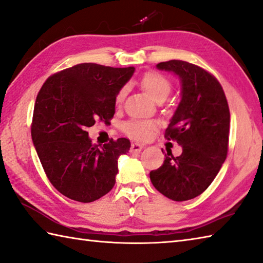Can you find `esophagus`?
<instances>
[{"label": "esophagus", "mask_w": 263, "mask_h": 263, "mask_svg": "<svg viewBox=\"0 0 263 263\" xmlns=\"http://www.w3.org/2000/svg\"><path fill=\"white\" fill-rule=\"evenodd\" d=\"M142 148H143L142 144H138V143H133L132 146H130V152L138 153V152L142 151Z\"/></svg>", "instance_id": "34e87169"}]
</instances>
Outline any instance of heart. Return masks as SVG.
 <instances>
[{
    "mask_svg": "<svg viewBox=\"0 0 263 263\" xmlns=\"http://www.w3.org/2000/svg\"><path fill=\"white\" fill-rule=\"evenodd\" d=\"M141 86L147 92L152 100L158 103H161L170 96L172 91V82L166 77L160 73L150 72L146 73L141 80ZM126 96V89L122 88L118 91L116 96V104L121 105ZM156 123L148 120H141V119H130L123 123L122 129L128 136L135 140H146L151 136L152 132L155 130Z\"/></svg>",
    "mask_w": 263,
    "mask_h": 263,
    "instance_id": "heart-1",
    "label": "heart"
}]
</instances>
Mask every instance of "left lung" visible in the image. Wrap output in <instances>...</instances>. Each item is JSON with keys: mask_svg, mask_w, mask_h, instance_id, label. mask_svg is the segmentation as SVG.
<instances>
[{"mask_svg": "<svg viewBox=\"0 0 263 263\" xmlns=\"http://www.w3.org/2000/svg\"><path fill=\"white\" fill-rule=\"evenodd\" d=\"M157 67L181 80V102L165 137L182 146V155L173 157L167 150L162 166L150 172V180L170 199L189 200L210 186L226 160L229 106L220 82L204 68L176 59Z\"/></svg>", "mask_w": 263, "mask_h": 263, "instance_id": "left-lung-1", "label": "left lung"}]
</instances>
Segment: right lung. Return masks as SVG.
I'll return each mask as SVG.
<instances>
[{"label": "right lung", "instance_id": "obj_1", "mask_svg": "<svg viewBox=\"0 0 263 263\" xmlns=\"http://www.w3.org/2000/svg\"><path fill=\"white\" fill-rule=\"evenodd\" d=\"M134 67L78 64L49 77L37 93L32 141L51 184L72 200L91 202L116 184L118 158L130 148L127 138L102 147L92 144L87 128L115 116L116 96Z\"/></svg>", "mask_w": 263, "mask_h": 263}]
</instances>
